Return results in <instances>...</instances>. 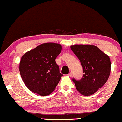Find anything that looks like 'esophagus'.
Returning <instances> with one entry per match:
<instances>
[{"label": "esophagus", "mask_w": 122, "mask_h": 122, "mask_svg": "<svg viewBox=\"0 0 122 122\" xmlns=\"http://www.w3.org/2000/svg\"><path fill=\"white\" fill-rule=\"evenodd\" d=\"M68 76H70V77H72V76H73V73H72L71 72H70V73H69Z\"/></svg>", "instance_id": "1"}]
</instances>
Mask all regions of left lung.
I'll use <instances>...</instances> for the list:
<instances>
[{"mask_svg":"<svg viewBox=\"0 0 122 122\" xmlns=\"http://www.w3.org/2000/svg\"><path fill=\"white\" fill-rule=\"evenodd\" d=\"M70 48L80 60L84 73L81 79H73V81L81 94L91 95L103 87L109 77V57L94 45H74Z\"/></svg>","mask_w":122,"mask_h":122,"instance_id":"left-lung-1","label":"left lung"}]
</instances>
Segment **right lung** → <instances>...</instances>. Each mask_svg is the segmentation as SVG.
I'll return each mask as SVG.
<instances>
[{
	"label": "right lung",
	"mask_w": 122,
	"mask_h": 122,
	"mask_svg": "<svg viewBox=\"0 0 122 122\" xmlns=\"http://www.w3.org/2000/svg\"><path fill=\"white\" fill-rule=\"evenodd\" d=\"M61 51L60 44L46 43L22 56L19 72L25 85L30 91L46 96L55 90L63 76L55 61Z\"/></svg>",
	"instance_id": "right-lung-1"
}]
</instances>
